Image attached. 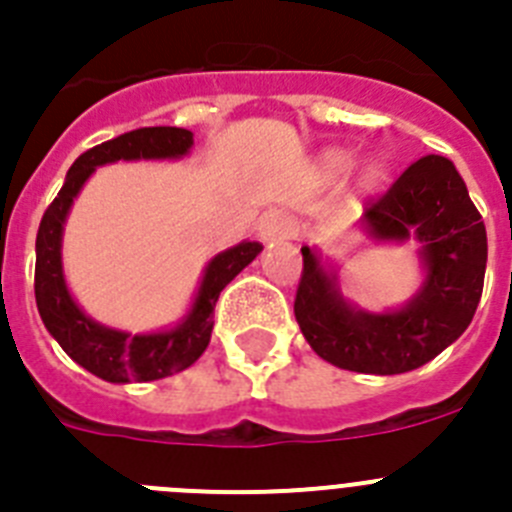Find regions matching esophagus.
<instances>
[{"instance_id":"34e87169","label":"esophagus","mask_w":512,"mask_h":512,"mask_svg":"<svg viewBox=\"0 0 512 512\" xmlns=\"http://www.w3.org/2000/svg\"><path fill=\"white\" fill-rule=\"evenodd\" d=\"M297 223L295 217L287 212H269L259 220V238L261 241H284V238H295Z\"/></svg>"}]
</instances>
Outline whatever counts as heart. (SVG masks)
Returning a JSON list of instances; mask_svg holds the SVG:
<instances>
[{
    "label": "heart",
    "mask_w": 512,
    "mask_h": 512,
    "mask_svg": "<svg viewBox=\"0 0 512 512\" xmlns=\"http://www.w3.org/2000/svg\"><path fill=\"white\" fill-rule=\"evenodd\" d=\"M351 166H354V156H351L348 151H333V153H328V156H325V169H328V174H333V176L346 174ZM377 176H379L377 166H369V169H366V174H364V179H366V182H374Z\"/></svg>",
    "instance_id": "b5f03b06"
}]
</instances>
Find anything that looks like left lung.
<instances>
[{
  "mask_svg": "<svg viewBox=\"0 0 512 512\" xmlns=\"http://www.w3.org/2000/svg\"><path fill=\"white\" fill-rule=\"evenodd\" d=\"M364 225L377 241H405L415 230L428 266L420 295L400 312L354 310L305 246L295 318L312 351L333 366L359 374L410 372L436 359L472 323L485 287V223L449 158L423 156L382 197L366 202Z\"/></svg>",
  "mask_w": 512,
  "mask_h": 512,
  "instance_id": "left-lung-1",
  "label": "left lung"
}]
</instances>
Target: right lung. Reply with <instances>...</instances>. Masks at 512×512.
<instances>
[{"label": "right lung", "instance_id": "obj_1", "mask_svg": "<svg viewBox=\"0 0 512 512\" xmlns=\"http://www.w3.org/2000/svg\"><path fill=\"white\" fill-rule=\"evenodd\" d=\"M192 133L184 128H138L99 146L74 161L61 192L43 212L35 241V302L45 328L61 348L87 372L104 382H153L182 372L205 354L212 333V310L225 284L241 274L261 251L259 241L230 248L210 261L192 312L179 328L151 336H130L94 323L71 300L61 269V233L69 207L97 166L135 158H174L192 148Z\"/></svg>", "mask_w": 512, "mask_h": 512}]
</instances>
